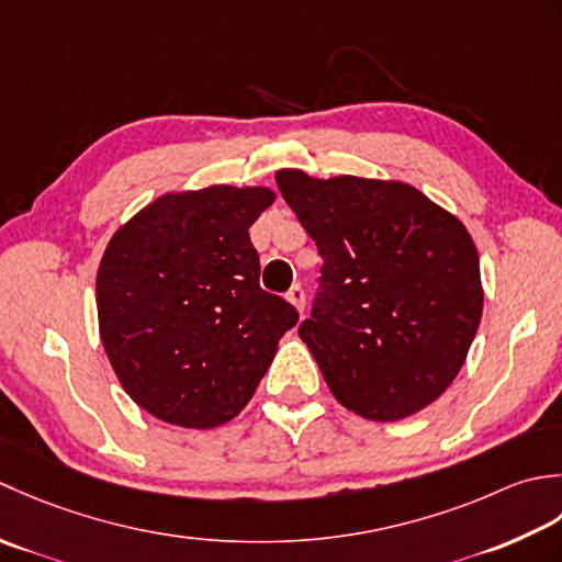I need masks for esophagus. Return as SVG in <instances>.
Returning a JSON list of instances; mask_svg holds the SVG:
<instances>
[{"label":"esophagus","mask_w":562,"mask_h":562,"mask_svg":"<svg viewBox=\"0 0 562 562\" xmlns=\"http://www.w3.org/2000/svg\"><path fill=\"white\" fill-rule=\"evenodd\" d=\"M285 297H289V303H293L297 307V313L305 311V291L301 289V285H291L289 293H285Z\"/></svg>","instance_id":"esophagus-1"}]
</instances>
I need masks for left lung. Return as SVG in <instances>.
<instances>
[{"label":"left lung","mask_w":562,"mask_h":562,"mask_svg":"<svg viewBox=\"0 0 562 562\" xmlns=\"http://www.w3.org/2000/svg\"><path fill=\"white\" fill-rule=\"evenodd\" d=\"M323 269L297 327L347 409L397 422L461 371L483 315L480 259L456 215L403 181L277 171Z\"/></svg>","instance_id":"obj_1"}]
</instances>
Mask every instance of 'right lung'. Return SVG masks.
<instances>
[{
    "label": "right lung",
    "mask_w": 562,
    "mask_h": 562,
    "mask_svg": "<svg viewBox=\"0 0 562 562\" xmlns=\"http://www.w3.org/2000/svg\"><path fill=\"white\" fill-rule=\"evenodd\" d=\"M271 201L265 187L165 193L111 237L97 273L101 341L153 417L187 429L231 422L297 323L259 285L249 227Z\"/></svg>",
    "instance_id": "add662e5"
}]
</instances>
